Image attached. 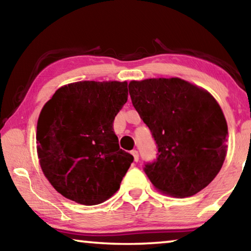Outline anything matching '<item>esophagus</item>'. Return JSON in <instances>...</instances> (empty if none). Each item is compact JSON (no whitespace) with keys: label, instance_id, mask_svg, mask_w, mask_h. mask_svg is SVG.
Here are the masks:
<instances>
[{"label":"esophagus","instance_id":"34e87169","mask_svg":"<svg viewBox=\"0 0 251 251\" xmlns=\"http://www.w3.org/2000/svg\"><path fill=\"white\" fill-rule=\"evenodd\" d=\"M130 154H132L134 156V162H138V152H137V151L133 150L132 152H130Z\"/></svg>","mask_w":251,"mask_h":251}]
</instances>
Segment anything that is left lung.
I'll return each mask as SVG.
<instances>
[{
	"label": "left lung",
	"instance_id": "left-lung-1",
	"mask_svg": "<svg viewBox=\"0 0 251 251\" xmlns=\"http://www.w3.org/2000/svg\"><path fill=\"white\" fill-rule=\"evenodd\" d=\"M128 88L156 144V158L144 165L150 181L177 198L204 189L221 170L226 152L228 126L216 99L180 78L130 81Z\"/></svg>",
	"mask_w": 251,
	"mask_h": 251
}]
</instances>
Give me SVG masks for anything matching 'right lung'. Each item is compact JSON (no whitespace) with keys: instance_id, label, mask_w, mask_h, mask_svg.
<instances>
[{"instance_id":"right-lung-1","label":"right lung","mask_w":251,"mask_h":251,"mask_svg":"<svg viewBox=\"0 0 251 251\" xmlns=\"http://www.w3.org/2000/svg\"><path fill=\"white\" fill-rule=\"evenodd\" d=\"M127 97L126 81H80L59 88L43 106L37 125L40 165L65 198L95 205L119 189L134 161L114 132Z\"/></svg>"}]
</instances>
